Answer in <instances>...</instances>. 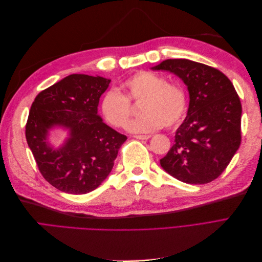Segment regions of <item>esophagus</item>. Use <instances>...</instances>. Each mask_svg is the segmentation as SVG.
Wrapping results in <instances>:
<instances>
[{
  "instance_id": "1",
  "label": "esophagus",
  "mask_w": 262,
  "mask_h": 262,
  "mask_svg": "<svg viewBox=\"0 0 262 262\" xmlns=\"http://www.w3.org/2000/svg\"><path fill=\"white\" fill-rule=\"evenodd\" d=\"M133 138H136L138 140H148L150 138L149 134H145V136H141V134H138V136H134Z\"/></svg>"
}]
</instances>
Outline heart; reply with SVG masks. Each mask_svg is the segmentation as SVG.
Segmentation results:
<instances>
[{"label":"heart","mask_w":262,"mask_h":262,"mask_svg":"<svg viewBox=\"0 0 262 262\" xmlns=\"http://www.w3.org/2000/svg\"><path fill=\"white\" fill-rule=\"evenodd\" d=\"M123 95L116 91L105 93L100 101V113L115 128H124L131 117L130 102H140L143 115L129 123L133 133L153 132L163 126H173L184 119L187 96L178 84L167 83L161 75L142 71L126 78L120 86Z\"/></svg>","instance_id":"b5f03b06"}]
</instances>
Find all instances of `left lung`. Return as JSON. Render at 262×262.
<instances>
[{
	"instance_id": "1",
	"label": "left lung",
	"mask_w": 262,
	"mask_h": 262,
	"mask_svg": "<svg viewBox=\"0 0 262 262\" xmlns=\"http://www.w3.org/2000/svg\"><path fill=\"white\" fill-rule=\"evenodd\" d=\"M152 70L180 77L190 98L187 117L161 166L186 184L202 185L216 179L242 141V104L232 82L217 69L187 59L165 60Z\"/></svg>"
}]
</instances>
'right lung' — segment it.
Returning a JSON list of instances; mask_svg holds the SVG:
<instances>
[{"label":"right lung","instance_id":"1","mask_svg":"<svg viewBox=\"0 0 262 262\" xmlns=\"http://www.w3.org/2000/svg\"><path fill=\"white\" fill-rule=\"evenodd\" d=\"M110 80L71 74L39 93L26 123V140L39 171L60 191L85 194L101 185L114 167L126 137L102 122L99 98ZM54 126L69 130L61 147H53Z\"/></svg>","mask_w":262,"mask_h":262}]
</instances>
